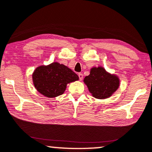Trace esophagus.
Returning a JSON list of instances; mask_svg holds the SVG:
<instances>
[{"instance_id":"1","label":"esophagus","mask_w":152,"mask_h":152,"mask_svg":"<svg viewBox=\"0 0 152 152\" xmlns=\"http://www.w3.org/2000/svg\"><path fill=\"white\" fill-rule=\"evenodd\" d=\"M78 77H79V79L81 81V80L83 79V74H82L81 73H79V74H78Z\"/></svg>"}]
</instances>
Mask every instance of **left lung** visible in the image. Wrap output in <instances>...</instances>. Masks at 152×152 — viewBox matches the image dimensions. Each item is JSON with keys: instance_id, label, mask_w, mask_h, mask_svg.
Instances as JSON below:
<instances>
[{"instance_id": "1", "label": "left lung", "mask_w": 152, "mask_h": 152, "mask_svg": "<svg viewBox=\"0 0 152 152\" xmlns=\"http://www.w3.org/2000/svg\"><path fill=\"white\" fill-rule=\"evenodd\" d=\"M84 83L93 96L98 99L109 98L118 88L120 81L115 75L107 73L103 67L91 69Z\"/></svg>"}]
</instances>
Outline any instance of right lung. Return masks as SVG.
Listing matches in <instances>:
<instances>
[{
  "mask_svg": "<svg viewBox=\"0 0 152 152\" xmlns=\"http://www.w3.org/2000/svg\"><path fill=\"white\" fill-rule=\"evenodd\" d=\"M34 87L41 94L54 98L63 94L66 85L78 80V75L71 69L57 62L37 67L32 74Z\"/></svg>",
  "mask_w": 152,
  "mask_h": 152,
  "instance_id": "obj_1",
  "label": "right lung"
}]
</instances>
